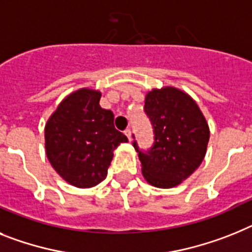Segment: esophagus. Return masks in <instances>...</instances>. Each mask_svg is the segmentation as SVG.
<instances>
[{
  "label": "esophagus",
  "instance_id": "34e87169",
  "mask_svg": "<svg viewBox=\"0 0 252 252\" xmlns=\"http://www.w3.org/2000/svg\"><path fill=\"white\" fill-rule=\"evenodd\" d=\"M124 134L128 137V139H129V141H132V130H130L129 128H126V129L124 130Z\"/></svg>",
  "mask_w": 252,
  "mask_h": 252
}]
</instances>
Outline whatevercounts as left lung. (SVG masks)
<instances>
[{
    "label": "left lung",
    "mask_w": 252,
    "mask_h": 252,
    "mask_svg": "<svg viewBox=\"0 0 252 252\" xmlns=\"http://www.w3.org/2000/svg\"><path fill=\"white\" fill-rule=\"evenodd\" d=\"M143 110L154 129L150 149H139L133 141L143 177L155 187H175L204 160L210 137L208 123L197 103L173 87L149 92Z\"/></svg>",
    "instance_id": "left-lung-1"
}]
</instances>
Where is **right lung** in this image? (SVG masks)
Segmentation results:
<instances>
[{
	"mask_svg": "<svg viewBox=\"0 0 252 252\" xmlns=\"http://www.w3.org/2000/svg\"><path fill=\"white\" fill-rule=\"evenodd\" d=\"M101 94L79 90L59 105L44 128L51 165L70 185L88 188L106 178L113 151L126 138L114 114L100 106Z\"/></svg>",
	"mask_w": 252,
	"mask_h": 252,
	"instance_id": "obj_1",
	"label": "right lung"
}]
</instances>
